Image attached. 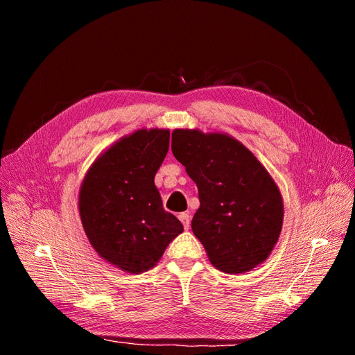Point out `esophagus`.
Segmentation results:
<instances>
[{"label": "esophagus", "mask_w": 355, "mask_h": 355, "mask_svg": "<svg viewBox=\"0 0 355 355\" xmlns=\"http://www.w3.org/2000/svg\"><path fill=\"white\" fill-rule=\"evenodd\" d=\"M178 218L182 223V225H184L186 230H189V227H190V215L186 214V212H182V214L178 215Z\"/></svg>", "instance_id": "esophagus-1"}]
</instances>
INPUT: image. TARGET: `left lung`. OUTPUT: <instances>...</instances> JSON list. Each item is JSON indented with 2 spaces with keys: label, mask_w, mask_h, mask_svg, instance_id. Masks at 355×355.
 Here are the masks:
<instances>
[{
  "label": "left lung",
  "mask_w": 355,
  "mask_h": 355,
  "mask_svg": "<svg viewBox=\"0 0 355 355\" xmlns=\"http://www.w3.org/2000/svg\"><path fill=\"white\" fill-rule=\"evenodd\" d=\"M173 153L198 186L191 230L211 264L228 274L262 264L279 242L284 215L266 166L234 137L216 131L174 130Z\"/></svg>",
  "instance_id": "left-lung-1"
}]
</instances>
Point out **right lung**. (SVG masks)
Here are the masks:
<instances>
[{
	"mask_svg": "<svg viewBox=\"0 0 355 355\" xmlns=\"http://www.w3.org/2000/svg\"><path fill=\"white\" fill-rule=\"evenodd\" d=\"M168 148L169 130H137L105 148L81 182L78 209L89 245L125 272L153 268L184 232L155 186Z\"/></svg>",
	"mask_w": 355,
	"mask_h": 355,
	"instance_id": "1",
	"label": "right lung"
}]
</instances>
